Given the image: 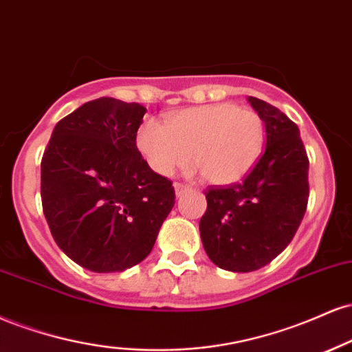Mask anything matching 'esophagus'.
<instances>
[{
    "label": "esophagus",
    "mask_w": 352,
    "mask_h": 352,
    "mask_svg": "<svg viewBox=\"0 0 352 352\" xmlns=\"http://www.w3.org/2000/svg\"><path fill=\"white\" fill-rule=\"evenodd\" d=\"M175 189H176V196H183L184 192L191 191V186H186L183 183H176L175 184Z\"/></svg>",
    "instance_id": "1"
}]
</instances>
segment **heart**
<instances>
[{
	"label": "heart",
	"mask_w": 352,
	"mask_h": 352,
	"mask_svg": "<svg viewBox=\"0 0 352 352\" xmlns=\"http://www.w3.org/2000/svg\"><path fill=\"white\" fill-rule=\"evenodd\" d=\"M265 130L258 113L234 103H216L181 110L168 122L148 118L136 133V146L161 176L191 164L214 184L242 179L260 158Z\"/></svg>",
	"instance_id": "1"
}]
</instances>
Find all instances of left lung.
<instances>
[{"label": "left lung", "instance_id": "left-lung-1", "mask_svg": "<svg viewBox=\"0 0 352 352\" xmlns=\"http://www.w3.org/2000/svg\"><path fill=\"white\" fill-rule=\"evenodd\" d=\"M250 105L265 123V150L241 183L210 186L199 232L219 268L254 272L287 249L309 196L308 155L300 130L283 111L260 98Z\"/></svg>", "mask_w": 352, "mask_h": 352}]
</instances>
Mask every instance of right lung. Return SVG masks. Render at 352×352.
I'll return each instance as SVG.
<instances>
[{"mask_svg":"<svg viewBox=\"0 0 352 352\" xmlns=\"http://www.w3.org/2000/svg\"><path fill=\"white\" fill-rule=\"evenodd\" d=\"M146 109L100 97L54 128L41 161V199L59 249L97 274L144 260L175 206L168 177L136 146Z\"/></svg>","mask_w":352,"mask_h":352,"instance_id":"add662e5","label":"right lung"}]
</instances>
